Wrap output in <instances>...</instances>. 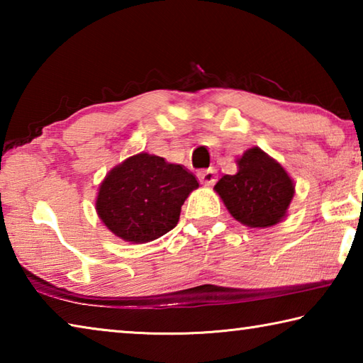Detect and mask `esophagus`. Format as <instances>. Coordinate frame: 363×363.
<instances>
[{
	"mask_svg": "<svg viewBox=\"0 0 363 363\" xmlns=\"http://www.w3.org/2000/svg\"><path fill=\"white\" fill-rule=\"evenodd\" d=\"M199 181L201 184H205V186H213V184L216 182V171H214L213 168L205 169V171H200V173H199Z\"/></svg>",
	"mask_w": 363,
	"mask_h": 363,
	"instance_id": "1",
	"label": "esophagus"
}]
</instances>
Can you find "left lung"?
Here are the masks:
<instances>
[{"label":"left lung","mask_w":363,"mask_h":363,"mask_svg":"<svg viewBox=\"0 0 363 363\" xmlns=\"http://www.w3.org/2000/svg\"><path fill=\"white\" fill-rule=\"evenodd\" d=\"M214 190L233 219L266 229L286 218L294 182L277 160L259 147H250L237 158V173L220 177Z\"/></svg>","instance_id":"1"}]
</instances>
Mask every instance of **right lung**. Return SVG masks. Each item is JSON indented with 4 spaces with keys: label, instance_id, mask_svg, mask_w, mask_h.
<instances>
[{
    "label": "right lung",
    "instance_id": "obj_1",
    "mask_svg": "<svg viewBox=\"0 0 363 363\" xmlns=\"http://www.w3.org/2000/svg\"><path fill=\"white\" fill-rule=\"evenodd\" d=\"M195 189H199L195 176L181 164L140 152L104 177L96 211L115 237L147 243L174 229L181 206Z\"/></svg>",
    "mask_w": 363,
    "mask_h": 363
}]
</instances>
